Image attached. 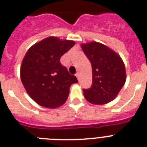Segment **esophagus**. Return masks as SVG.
<instances>
[{
  "mask_svg": "<svg viewBox=\"0 0 147 147\" xmlns=\"http://www.w3.org/2000/svg\"><path fill=\"white\" fill-rule=\"evenodd\" d=\"M76 77H77L78 79L79 80V73H78V72H77V73L76 74Z\"/></svg>",
  "mask_w": 147,
  "mask_h": 147,
  "instance_id": "obj_1",
  "label": "esophagus"
}]
</instances>
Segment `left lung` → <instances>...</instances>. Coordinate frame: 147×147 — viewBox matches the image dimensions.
Returning <instances> with one entry per match:
<instances>
[{
  "label": "left lung",
  "mask_w": 147,
  "mask_h": 147,
  "mask_svg": "<svg viewBox=\"0 0 147 147\" xmlns=\"http://www.w3.org/2000/svg\"><path fill=\"white\" fill-rule=\"evenodd\" d=\"M92 66V85L83 89L84 96L92 104H106L115 98L126 80L122 59L108 47L98 42L82 45Z\"/></svg>",
  "instance_id": "obj_1"
}]
</instances>
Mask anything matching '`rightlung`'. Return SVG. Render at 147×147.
Masks as SVG:
<instances>
[{"label":"right lung","mask_w":147,"mask_h":147,"mask_svg":"<svg viewBox=\"0 0 147 147\" xmlns=\"http://www.w3.org/2000/svg\"><path fill=\"white\" fill-rule=\"evenodd\" d=\"M69 40L49 37L28 49L23 58L20 76L24 88L34 101L47 108H57L66 101L70 86L78 83L59 61L75 45Z\"/></svg>","instance_id":"add662e5"}]
</instances>
